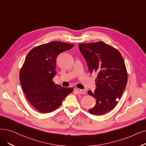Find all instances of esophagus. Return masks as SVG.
<instances>
[{
    "mask_svg": "<svg viewBox=\"0 0 146 146\" xmlns=\"http://www.w3.org/2000/svg\"><path fill=\"white\" fill-rule=\"evenodd\" d=\"M75 91L76 92L79 94H85L86 93V91L84 90H80V89H75Z\"/></svg>",
    "mask_w": 146,
    "mask_h": 146,
    "instance_id": "34e87169",
    "label": "esophagus"
}]
</instances>
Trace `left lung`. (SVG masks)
<instances>
[{
	"label": "left lung",
	"mask_w": 146,
	"mask_h": 146,
	"mask_svg": "<svg viewBox=\"0 0 146 146\" xmlns=\"http://www.w3.org/2000/svg\"><path fill=\"white\" fill-rule=\"evenodd\" d=\"M79 48L87 62L89 70L97 73L96 90L88 94L96 99L89 110L92 115H104L117 105L128 80L125 61L119 50L103 42L80 43Z\"/></svg>",
	"instance_id": "1"
}]
</instances>
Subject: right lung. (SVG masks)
<instances>
[{
  "label": "right lung",
  "mask_w": 146,
  "mask_h": 146,
  "mask_svg": "<svg viewBox=\"0 0 146 146\" xmlns=\"http://www.w3.org/2000/svg\"><path fill=\"white\" fill-rule=\"evenodd\" d=\"M73 44L54 41L31 49L20 70V80L30 103L41 113H50L61 104L72 88H63L52 80L56 73V59Z\"/></svg>",
  "instance_id": "add662e5"
}]
</instances>
